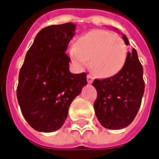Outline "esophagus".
<instances>
[{"instance_id": "obj_1", "label": "esophagus", "mask_w": 159, "mask_h": 159, "mask_svg": "<svg viewBox=\"0 0 159 159\" xmlns=\"http://www.w3.org/2000/svg\"><path fill=\"white\" fill-rule=\"evenodd\" d=\"M86 79H87V82H88L89 84H92L93 81V77L91 74H88V75H87V77H86Z\"/></svg>"}]
</instances>
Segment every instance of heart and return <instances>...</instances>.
Wrapping results in <instances>:
<instances>
[{
    "label": "heart",
    "instance_id": "heart-1",
    "mask_svg": "<svg viewBox=\"0 0 159 159\" xmlns=\"http://www.w3.org/2000/svg\"><path fill=\"white\" fill-rule=\"evenodd\" d=\"M69 56L80 68L90 60L91 68L101 78L112 77L125 66L127 48L121 36L107 30L93 29L80 36L69 48Z\"/></svg>",
    "mask_w": 159,
    "mask_h": 159
}]
</instances>
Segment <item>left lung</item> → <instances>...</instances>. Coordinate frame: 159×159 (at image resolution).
I'll return each instance as SVG.
<instances>
[{"instance_id":"obj_1","label":"left lung","mask_w":159,"mask_h":159,"mask_svg":"<svg viewBox=\"0 0 159 159\" xmlns=\"http://www.w3.org/2000/svg\"><path fill=\"white\" fill-rule=\"evenodd\" d=\"M125 45L127 37L122 35ZM93 86L98 97L94 102V110L101 125L111 130L128 126L135 119L141 105L144 92L143 66L132 48L128 52L122 70L112 77L94 80Z\"/></svg>"}]
</instances>
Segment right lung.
Returning <instances> with one entry per match:
<instances>
[{"label": "right lung", "mask_w": 159, "mask_h": 159, "mask_svg": "<svg viewBox=\"0 0 159 159\" xmlns=\"http://www.w3.org/2000/svg\"><path fill=\"white\" fill-rule=\"evenodd\" d=\"M75 27L67 22L41 29L20 71L17 99L23 117L38 132L60 129L72 101L87 84L86 73L69 71L71 60L66 51Z\"/></svg>", "instance_id": "1"}]
</instances>
